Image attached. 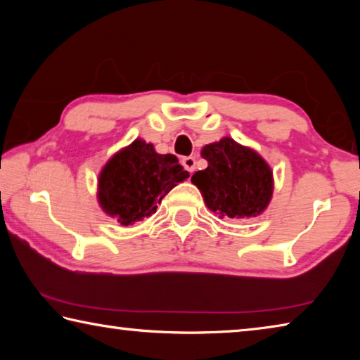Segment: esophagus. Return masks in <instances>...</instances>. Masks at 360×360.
I'll return each instance as SVG.
<instances>
[{"label":"esophagus","instance_id":"obj_1","mask_svg":"<svg viewBox=\"0 0 360 360\" xmlns=\"http://www.w3.org/2000/svg\"><path fill=\"white\" fill-rule=\"evenodd\" d=\"M182 165L187 169L188 173H193L195 172V165H197V160H195V157H184L182 158Z\"/></svg>","mask_w":360,"mask_h":360}]
</instances>
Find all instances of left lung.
<instances>
[{
  "label": "left lung",
  "instance_id": "8db88e82",
  "mask_svg": "<svg viewBox=\"0 0 360 360\" xmlns=\"http://www.w3.org/2000/svg\"><path fill=\"white\" fill-rule=\"evenodd\" d=\"M202 157L208 168L192 176L205 203L219 217L259 216L273 195V172L257 152L231 138L206 144Z\"/></svg>",
  "mask_w": 360,
  "mask_h": 360
}]
</instances>
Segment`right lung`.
<instances>
[{"label": "right lung", "instance_id": "1", "mask_svg": "<svg viewBox=\"0 0 360 360\" xmlns=\"http://www.w3.org/2000/svg\"><path fill=\"white\" fill-rule=\"evenodd\" d=\"M188 178L173 154H157L154 146L135 139L119 150L98 178V202L122 225L149 217L172 188Z\"/></svg>", "mask_w": 360, "mask_h": 360}]
</instances>
